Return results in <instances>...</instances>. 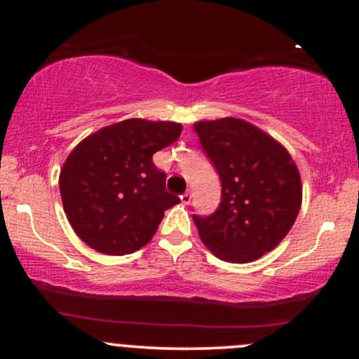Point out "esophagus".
<instances>
[{"label":"esophagus","mask_w":359,"mask_h":359,"mask_svg":"<svg viewBox=\"0 0 359 359\" xmlns=\"http://www.w3.org/2000/svg\"><path fill=\"white\" fill-rule=\"evenodd\" d=\"M191 199H193V193L191 191H186L184 194H181V203L183 204H189Z\"/></svg>","instance_id":"esophagus-1"}]
</instances>
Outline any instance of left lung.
Returning <instances> with one entry per match:
<instances>
[{
	"label": "left lung",
	"mask_w": 359,
	"mask_h": 359,
	"mask_svg": "<svg viewBox=\"0 0 359 359\" xmlns=\"http://www.w3.org/2000/svg\"><path fill=\"white\" fill-rule=\"evenodd\" d=\"M222 184L214 214H193L203 243L229 263H248L286 237L301 209V175L289 151L247 121L194 124Z\"/></svg>",
	"instance_id": "8db88e82"
}]
</instances>
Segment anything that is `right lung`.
Wrapping results in <instances>:
<instances>
[{"mask_svg":"<svg viewBox=\"0 0 359 359\" xmlns=\"http://www.w3.org/2000/svg\"><path fill=\"white\" fill-rule=\"evenodd\" d=\"M181 130L176 122L126 119L72 150L58 184L68 222L83 242L104 255L134 253L150 242L165 210L180 203L151 156Z\"/></svg>","mask_w":359,"mask_h":359,"instance_id":"right-lung-1","label":"right lung"}]
</instances>
